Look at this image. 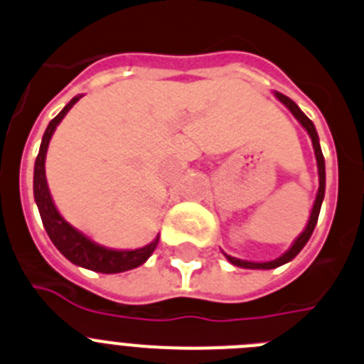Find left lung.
Returning a JSON list of instances; mask_svg holds the SVG:
<instances>
[{
  "label": "left lung",
  "mask_w": 364,
  "mask_h": 364,
  "mask_svg": "<svg viewBox=\"0 0 364 364\" xmlns=\"http://www.w3.org/2000/svg\"><path fill=\"white\" fill-rule=\"evenodd\" d=\"M274 95H277L278 100H280L282 104H284L285 107H287V109L294 114V118H296V120L304 125V129L309 132V136H311L312 147H314V154H316V161H318L320 188H318V196H316L314 206H312L311 217H309V223H307V226H305V230L301 232V235L294 240L293 246L285 251L282 257H278L277 260H269V262H247V260H240V259H235V257H230V255H226V259H228L233 266L246 267V269H274V267L284 266V264H287L289 260H293L294 257H296V255L304 250V246L307 244V240L311 239L312 232H314L316 223H318V215H320V210H321V203H323V196H325V158H323V154H321L320 140H318V132H316L314 124H312V122L309 120L304 113H301L300 107H298V105L294 104L289 97H285V95H282V93H274Z\"/></svg>",
  "instance_id": "8db88e82"
}]
</instances>
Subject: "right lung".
I'll return each instance as SVG.
<instances>
[{"label": "right lung", "instance_id": "1", "mask_svg": "<svg viewBox=\"0 0 364 364\" xmlns=\"http://www.w3.org/2000/svg\"><path fill=\"white\" fill-rule=\"evenodd\" d=\"M80 97H75L70 104L53 118L48 124L46 131H44L43 141H41L39 154H37L36 166H33V198H36L37 208H39L41 219H43V226L52 239L53 246L66 257L70 262L75 266L86 267V269L97 271V273H122V271L134 269V267L141 266L145 260L152 255V251L158 246L159 237H156L151 244L140 247V250H129V251H117L107 250L104 246H98L93 240L87 239L84 233L79 230H75L70 223L60 217L57 212L55 205L50 196L48 183H46V174H44V159H46V151H48L50 140L55 131L57 125L60 124L68 111L75 105V102H79Z\"/></svg>", "mask_w": 364, "mask_h": 364}]
</instances>
